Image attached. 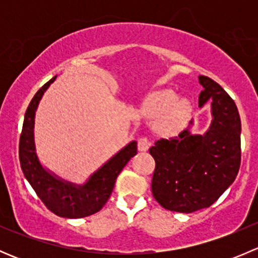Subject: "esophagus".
<instances>
[{
	"mask_svg": "<svg viewBox=\"0 0 258 258\" xmlns=\"http://www.w3.org/2000/svg\"><path fill=\"white\" fill-rule=\"evenodd\" d=\"M151 146V142L150 140L147 139V137H141V139L139 140V142H137V147H139V151H147L148 148H150Z\"/></svg>",
	"mask_w": 258,
	"mask_h": 258,
	"instance_id": "1",
	"label": "esophagus"
}]
</instances>
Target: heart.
I'll return each mask as SVG.
<instances>
[{
	"label": "heart",
	"mask_w": 258,
	"mask_h": 258,
	"mask_svg": "<svg viewBox=\"0 0 258 258\" xmlns=\"http://www.w3.org/2000/svg\"><path fill=\"white\" fill-rule=\"evenodd\" d=\"M187 102L184 100H176V95L170 90L157 91L151 96L146 105V112L156 117L165 112L157 123L160 131L168 132L175 128L187 111Z\"/></svg>",
	"instance_id": "b5f03b06"
}]
</instances>
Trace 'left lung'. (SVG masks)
<instances>
[{"instance_id": "left-lung-1", "label": "left lung", "mask_w": 258, "mask_h": 258, "mask_svg": "<svg viewBox=\"0 0 258 258\" xmlns=\"http://www.w3.org/2000/svg\"><path fill=\"white\" fill-rule=\"evenodd\" d=\"M199 105L212 100V123L205 135L160 139L150 148L155 158L152 195L166 210L182 213L210 207L232 184L241 165V119L235 101L207 76ZM192 123V122H191Z\"/></svg>"}]
</instances>
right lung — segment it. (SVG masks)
Masks as SVG:
<instances>
[{"mask_svg":"<svg viewBox=\"0 0 258 258\" xmlns=\"http://www.w3.org/2000/svg\"><path fill=\"white\" fill-rule=\"evenodd\" d=\"M54 79L56 77L49 80L36 92L26 110L18 145L21 168L36 195L51 212L66 218L86 217L98 212L108 201L117 176L131 157L137 153V142H131L119 151L97 172L93 173L83 186H75L52 176L41 166L36 156L33 123L38 102Z\"/></svg>","mask_w":258,"mask_h":258,"instance_id":"add662e5","label":"right lung"}]
</instances>
